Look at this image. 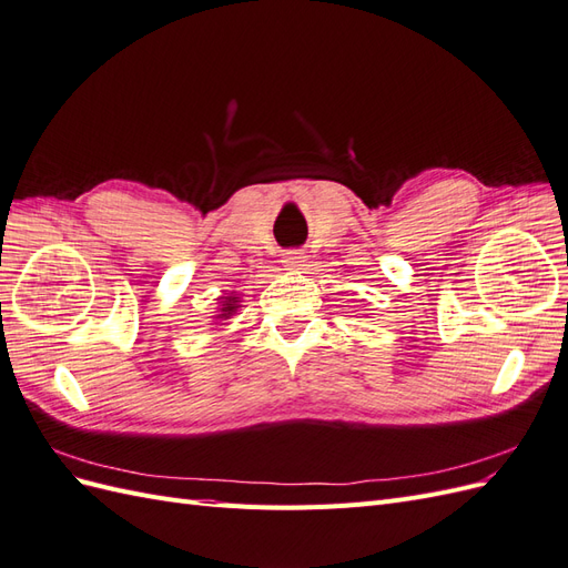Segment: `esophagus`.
I'll return each instance as SVG.
<instances>
[{"label": "esophagus", "mask_w": 568, "mask_h": 568, "mask_svg": "<svg viewBox=\"0 0 568 568\" xmlns=\"http://www.w3.org/2000/svg\"><path fill=\"white\" fill-rule=\"evenodd\" d=\"M284 270H303V263H305V255L301 251H288L284 253Z\"/></svg>", "instance_id": "esophagus-1"}]
</instances>
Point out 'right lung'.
Instances as JSON below:
<instances>
[{"label": "right lung", "instance_id": "1", "mask_svg": "<svg viewBox=\"0 0 568 568\" xmlns=\"http://www.w3.org/2000/svg\"><path fill=\"white\" fill-rule=\"evenodd\" d=\"M217 303L220 305H217V313L213 315V324H222L225 320H232V315H236L239 307H242V305H239L242 301H239L236 291H232L230 296H220Z\"/></svg>", "mask_w": 568, "mask_h": 568}]
</instances>
